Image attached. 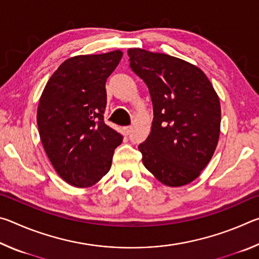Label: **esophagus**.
<instances>
[{
	"instance_id": "esophagus-1",
	"label": "esophagus",
	"mask_w": 259,
	"mask_h": 259,
	"mask_svg": "<svg viewBox=\"0 0 259 259\" xmlns=\"http://www.w3.org/2000/svg\"><path fill=\"white\" fill-rule=\"evenodd\" d=\"M123 130H124V133H125L126 135H129V134L131 133V130H133V126H131V125H126V126H124Z\"/></svg>"
}]
</instances>
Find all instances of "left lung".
<instances>
[{
	"instance_id": "obj_1",
	"label": "left lung",
	"mask_w": 259,
	"mask_h": 259,
	"mask_svg": "<svg viewBox=\"0 0 259 259\" xmlns=\"http://www.w3.org/2000/svg\"><path fill=\"white\" fill-rule=\"evenodd\" d=\"M130 68L145 82L153 104L151 134L138 150L143 163L166 186L199 177L216 150L221 104L199 67L176 57L129 49Z\"/></svg>"
}]
</instances>
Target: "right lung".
Masks as SVG:
<instances>
[{"label":"right lung","instance_id":"obj_1","mask_svg":"<svg viewBox=\"0 0 259 259\" xmlns=\"http://www.w3.org/2000/svg\"><path fill=\"white\" fill-rule=\"evenodd\" d=\"M122 52L75 56L52 74L37 107L42 145L57 174L76 187H89L111 169L123 137L104 122L107 77Z\"/></svg>","mask_w":259,"mask_h":259}]
</instances>
